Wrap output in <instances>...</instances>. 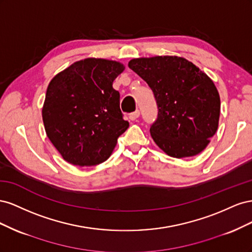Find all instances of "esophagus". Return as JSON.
<instances>
[{
	"instance_id": "esophagus-1",
	"label": "esophagus",
	"mask_w": 252,
	"mask_h": 252,
	"mask_svg": "<svg viewBox=\"0 0 252 252\" xmlns=\"http://www.w3.org/2000/svg\"><path fill=\"white\" fill-rule=\"evenodd\" d=\"M140 117V110H135L133 112H131L130 114H129V119H130L131 121H134Z\"/></svg>"
}]
</instances>
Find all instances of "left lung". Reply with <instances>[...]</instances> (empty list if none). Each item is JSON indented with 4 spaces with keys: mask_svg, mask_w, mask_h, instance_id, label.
<instances>
[{
    "mask_svg": "<svg viewBox=\"0 0 252 252\" xmlns=\"http://www.w3.org/2000/svg\"><path fill=\"white\" fill-rule=\"evenodd\" d=\"M128 66L148 84L158 105L151 138L172 158L199 155L218 130L220 101L207 74L184 58L133 59Z\"/></svg>",
    "mask_w": 252,
    "mask_h": 252,
    "instance_id": "left-lung-1",
    "label": "left lung"
}]
</instances>
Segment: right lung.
<instances>
[{"label": "right lung", "mask_w": 252, "mask_h": 252, "mask_svg": "<svg viewBox=\"0 0 252 252\" xmlns=\"http://www.w3.org/2000/svg\"><path fill=\"white\" fill-rule=\"evenodd\" d=\"M125 67L88 58L58 73L47 87L42 109L45 131L65 161L94 166L107 159L129 123L112 83Z\"/></svg>", "instance_id": "right-lung-1"}]
</instances>
